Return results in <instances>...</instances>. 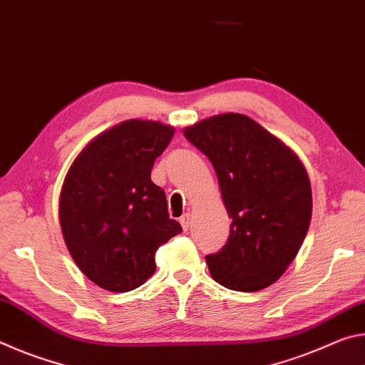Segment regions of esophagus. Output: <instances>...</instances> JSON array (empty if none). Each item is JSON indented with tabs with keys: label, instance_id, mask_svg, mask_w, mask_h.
Returning a JSON list of instances; mask_svg holds the SVG:
<instances>
[{
	"label": "esophagus",
	"instance_id": "obj_1",
	"mask_svg": "<svg viewBox=\"0 0 365 365\" xmlns=\"http://www.w3.org/2000/svg\"><path fill=\"white\" fill-rule=\"evenodd\" d=\"M180 224H182V227H183V230L187 232L188 228L191 227V215H190V214H183L182 217H180Z\"/></svg>",
	"mask_w": 365,
	"mask_h": 365
}]
</instances>
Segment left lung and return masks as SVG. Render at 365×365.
<instances>
[{"mask_svg": "<svg viewBox=\"0 0 365 365\" xmlns=\"http://www.w3.org/2000/svg\"><path fill=\"white\" fill-rule=\"evenodd\" d=\"M211 160L232 219L230 237L206 256L212 279L235 292H259L283 275L304 242L312 191L299 158L243 114H220L185 128Z\"/></svg>", "mask_w": 365, "mask_h": 365, "instance_id": "8db88e82", "label": "left lung"}]
</instances>
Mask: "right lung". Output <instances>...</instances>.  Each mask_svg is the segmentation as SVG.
Listing matches in <instances>:
<instances>
[{"mask_svg":"<svg viewBox=\"0 0 365 365\" xmlns=\"http://www.w3.org/2000/svg\"><path fill=\"white\" fill-rule=\"evenodd\" d=\"M174 127L130 119L86 145L59 196V222L78 269L109 292L138 288L156 270L160 245L182 232L169 219L164 190L151 182L154 160Z\"/></svg>","mask_w":365,"mask_h":365,"instance_id":"1","label":"right lung"}]
</instances>
